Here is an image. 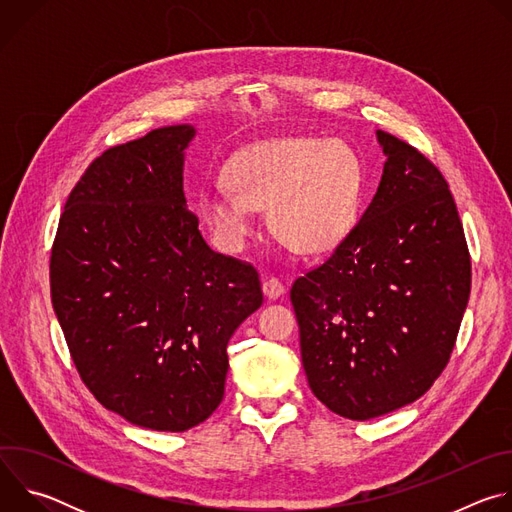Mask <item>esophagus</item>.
Listing matches in <instances>:
<instances>
[{
    "instance_id": "esophagus-1",
    "label": "esophagus",
    "mask_w": 512,
    "mask_h": 512,
    "mask_svg": "<svg viewBox=\"0 0 512 512\" xmlns=\"http://www.w3.org/2000/svg\"><path fill=\"white\" fill-rule=\"evenodd\" d=\"M263 294L269 298V300H277L279 296L285 294V285L277 279V277H267L263 281Z\"/></svg>"
}]
</instances>
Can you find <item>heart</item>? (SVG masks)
Segmentation results:
<instances>
[{
  "label": "heart",
  "mask_w": 512,
  "mask_h": 512,
  "mask_svg": "<svg viewBox=\"0 0 512 512\" xmlns=\"http://www.w3.org/2000/svg\"><path fill=\"white\" fill-rule=\"evenodd\" d=\"M362 166L342 139L275 137L241 150L227 168V190L200 196L214 239L239 251L253 231V210L269 208V227L289 249H334L354 227Z\"/></svg>",
  "instance_id": "heart-1"
}]
</instances>
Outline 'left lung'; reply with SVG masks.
<instances>
[{"label":"left lung","instance_id":"8db88e82","mask_svg":"<svg viewBox=\"0 0 512 512\" xmlns=\"http://www.w3.org/2000/svg\"><path fill=\"white\" fill-rule=\"evenodd\" d=\"M369 208L334 253L291 285L312 393L367 421L419 399L454 350L472 263L446 178L403 139Z\"/></svg>","mask_w":512,"mask_h":512}]
</instances>
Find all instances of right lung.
Instances as JSON below:
<instances>
[{
  "label": "right lung",
  "instance_id": "1",
  "mask_svg": "<svg viewBox=\"0 0 512 512\" xmlns=\"http://www.w3.org/2000/svg\"><path fill=\"white\" fill-rule=\"evenodd\" d=\"M192 125L95 158L50 255L52 308L95 399L133 425L186 431L225 395L227 344L263 304L251 263L214 253L182 186Z\"/></svg>",
  "mask_w": 512,
  "mask_h": 512
}]
</instances>
